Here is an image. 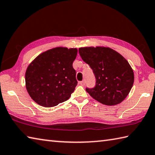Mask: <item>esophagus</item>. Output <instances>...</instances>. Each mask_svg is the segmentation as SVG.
<instances>
[{
	"instance_id": "1",
	"label": "esophagus",
	"mask_w": 155,
	"mask_h": 155,
	"mask_svg": "<svg viewBox=\"0 0 155 155\" xmlns=\"http://www.w3.org/2000/svg\"><path fill=\"white\" fill-rule=\"evenodd\" d=\"M85 84H86V81H85V80L81 81H80V85L82 86H85Z\"/></svg>"
}]
</instances>
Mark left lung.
Listing matches in <instances>:
<instances>
[{
	"label": "left lung",
	"instance_id": "8db88e82",
	"mask_svg": "<svg viewBox=\"0 0 155 155\" xmlns=\"http://www.w3.org/2000/svg\"><path fill=\"white\" fill-rule=\"evenodd\" d=\"M79 53L88 64L96 78V86L86 89L99 103L113 106L121 103L133 86L132 68L125 58L113 49L103 46L81 47Z\"/></svg>",
	"mask_w": 155,
	"mask_h": 155
}]
</instances>
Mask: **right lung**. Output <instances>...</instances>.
<instances>
[{"instance_id":"obj_1","label":"right lung","mask_w":155,"mask_h":155,"mask_svg":"<svg viewBox=\"0 0 155 155\" xmlns=\"http://www.w3.org/2000/svg\"><path fill=\"white\" fill-rule=\"evenodd\" d=\"M77 48L57 47L39 54L25 71L29 95L40 106L52 107L68 100L78 81L73 62Z\"/></svg>"}]
</instances>
